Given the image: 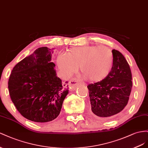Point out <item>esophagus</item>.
Instances as JSON below:
<instances>
[{"label": "esophagus", "instance_id": "34e87169", "mask_svg": "<svg viewBox=\"0 0 148 148\" xmlns=\"http://www.w3.org/2000/svg\"><path fill=\"white\" fill-rule=\"evenodd\" d=\"M69 86L72 90H75V88L77 86H79V84H82V82L79 81V79L76 78H73L71 79L69 81Z\"/></svg>", "mask_w": 148, "mask_h": 148}]
</instances>
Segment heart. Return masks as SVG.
<instances>
[{
    "label": "heart",
    "mask_w": 148,
    "mask_h": 148,
    "mask_svg": "<svg viewBox=\"0 0 148 148\" xmlns=\"http://www.w3.org/2000/svg\"><path fill=\"white\" fill-rule=\"evenodd\" d=\"M59 68L72 75L81 68L83 76L93 82L103 81L110 74L113 66L112 51L105 46H84L67 51L58 58Z\"/></svg>",
    "instance_id": "heart-1"
}]
</instances>
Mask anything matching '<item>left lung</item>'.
<instances>
[{
    "label": "left lung",
    "mask_w": 148,
    "mask_h": 148,
    "mask_svg": "<svg viewBox=\"0 0 148 148\" xmlns=\"http://www.w3.org/2000/svg\"><path fill=\"white\" fill-rule=\"evenodd\" d=\"M113 66L103 81L87 86L92 113L102 118H110L126 106L132 92V75L130 66L120 51L112 50Z\"/></svg>",
    "instance_id": "obj_1"
}]
</instances>
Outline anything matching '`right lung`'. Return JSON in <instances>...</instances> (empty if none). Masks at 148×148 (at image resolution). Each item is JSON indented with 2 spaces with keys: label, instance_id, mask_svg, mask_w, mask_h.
Listing matches in <instances>:
<instances>
[{
  "label": "right lung",
  "instance_id": "1",
  "mask_svg": "<svg viewBox=\"0 0 148 148\" xmlns=\"http://www.w3.org/2000/svg\"><path fill=\"white\" fill-rule=\"evenodd\" d=\"M53 52L47 47L36 49L15 66L8 79L10 98L17 110L38 123L56 119L69 93L68 82L63 83L57 76Z\"/></svg>",
  "mask_w": 148,
  "mask_h": 148
}]
</instances>
